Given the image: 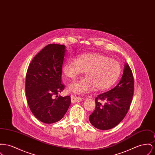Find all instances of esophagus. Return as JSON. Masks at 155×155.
Wrapping results in <instances>:
<instances>
[{"instance_id":"1","label":"esophagus","mask_w":155,"mask_h":155,"mask_svg":"<svg viewBox=\"0 0 155 155\" xmlns=\"http://www.w3.org/2000/svg\"><path fill=\"white\" fill-rule=\"evenodd\" d=\"M71 100L72 103H75L77 102H81L84 100V97H78V96H75V95H71Z\"/></svg>"}]
</instances>
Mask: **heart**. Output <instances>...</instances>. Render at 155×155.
<instances>
[{
	"instance_id": "heart-1",
	"label": "heart",
	"mask_w": 155,
	"mask_h": 155,
	"mask_svg": "<svg viewBox=\"0 0 155 155\" xmlns=\"http://www.w3.org/2000/svg\"><path fill=\"white\" fill-rule=\"evenodd\" d=\"M85 70L87 76L70 84V92L82 94L96 87L98 91L109 88L117 80L121 72L118 61L103 54L91 52L68 59L62 67V72L67 78H75Z\"/></svg>"
}]
</instances>
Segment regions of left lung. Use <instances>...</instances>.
Wrapping results in <instances>:
<instances>
[{"label":"left lung","instance_id":"left-lung-1","mask_svg":"<svg viewBox=\"0 0 155 155\" xmlns=\"http://www.w3.org/2000/svg\"><path fill=\"white\" fill-rule=\"evenodd\" d=\"M133 94V73L128 63H125L118 84L96 97L95 109L89 116L91 124L101 130H109L118 125L129 110Z\"/></svg>","mask_w":155,"mask_h":155}]
</instances>
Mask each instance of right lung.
I'll return each instance as SVG.
<instances>
[{
	"instance_id": "1",
	"label": "right lung",
	"mask_w": 155,
	"mask_h": 155,
	"mask_svg": "<svg viewBox=\"0 0 155 155\" xmlns=\"http://www.w3.org/2000/svg\"><path fill=\"white\" fill-rule=\"evenodd\" d=\"M66 46L49 44L32 59L25 78V92L30 110L46 124L59 121L66 113L70 96L58 95L64 88L61 83ZM55 95L56 98H54Z\"/></svg>"
}]
</instances>
